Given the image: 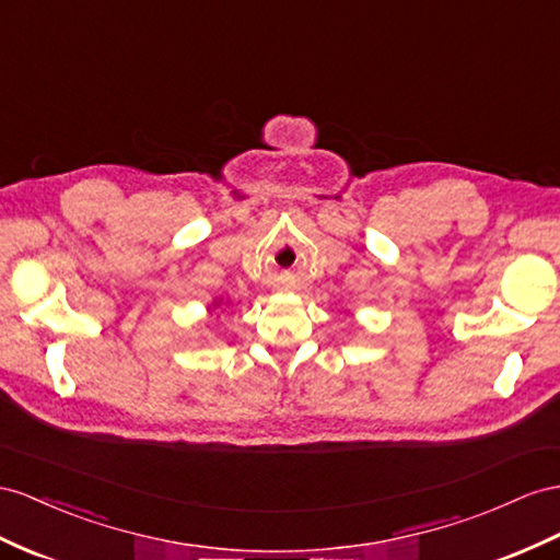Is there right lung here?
Masks as SVG:
<instances>
[{"label":"right lung","instance_id":"obj_1","mask_svg":"<svg viewBox=\"0 0 560 560\" xmlns=\"http://www.w3.org/2000/svg\"><path fill=\"white\" fill-rule=\"evenodd\" d=\"M226 303H229V300H226ZM220 305H222V300H220V298H214V300H212V303L208 305V310H218Z\"/></svg>","mask_w":560,"mask_h":560}]
</instances>
